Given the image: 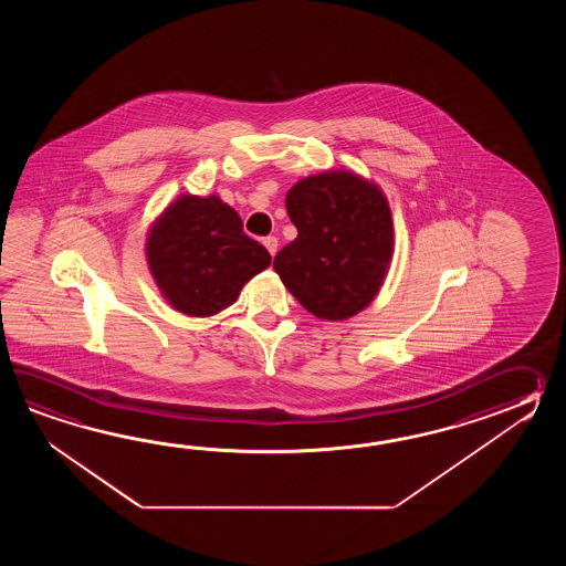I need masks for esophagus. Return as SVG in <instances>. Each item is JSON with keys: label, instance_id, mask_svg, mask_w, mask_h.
I'll return each instance as SVG.
<instances>
[{"label": "esophagus", "instance_id": "1", "mask_svg": "<svg viewBox=\"0 0 566 566\" xmlns=\"http://www.w3.org/2000/svg\"><path fill=\"white\" fill-rule=\"evenodd\" d=\"M263 244H265L266 251L271 253V256H275L279 247L277 239H275V237H266V239H263Z\"/></svg>", "mask_w": 566, "mask_h": 566}]
</instances>
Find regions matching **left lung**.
Segmentation results:
<instances>
[{
	"label": "left lung",
	"mask_w": 566,
	"mask_h": 566,
	"mask_svg": "<svg viewBox=\"0 0 566 566\" xmlns=\"http://www.w3.org/2000/svg\"><path fill=\"white\" fill-rule=\"evenodd\" d=\"M297 239L273 269L301 305L319 319L342 322L373 303L392 251V214L382 190L348 169L297 181L285 198Z\"/></svg>",
	"instance_id": "left-lung-1"
}]
</instances>
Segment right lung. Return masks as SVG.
I'll use <instances>...</instances> for the list:
<instances>
[{"mask_svg": "<svg viewBox=\"0 0 566 566\" xmlns=\"http://www.w3.org/2000/svg\"><path fill=\"white\" fill-rule=\"evenodd\" d=\"M145 253L161 295L192 317L227 310L271 265L265 247L242 232L239 212L214 193H181L151 224Z\"/></svg>", "mask_w": 566, "mask_h": 566, "instance_id": "obj_1", "label": "right lung"}]
</instances>
